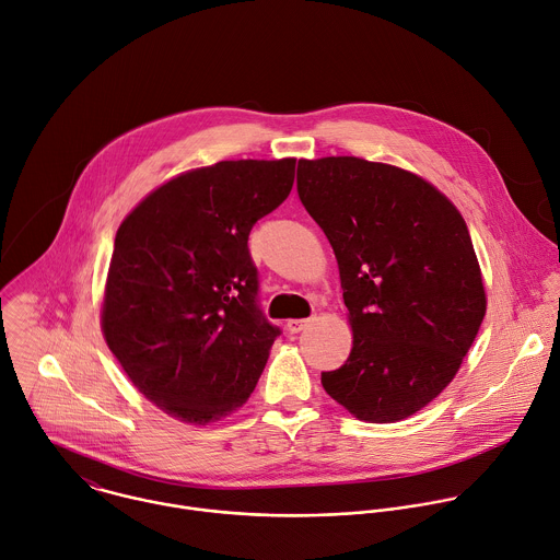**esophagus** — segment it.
I'll use <instances>...</instances> for the list:
<instances>
[{"label":"esophagus","instance_id":"1","mask_svg":"<svg viewBox=\"0 0 560 560\" xmlns=\"http://www.w3.org/2000/svg\"><path fill=\"white\" fill-rule=\"evenodd\" d=\"M307 325H310V320H307V318H290L285 327H288V331H290V334H299V331H303Z\"/></svg>","mask_w":560,"mask_h":560}]
</instances>
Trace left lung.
<instances>
[{"label": "left lung", "mask_w": 560, "mask_h": 560, "mask_svg": "<svg viewBox=\"0 0 560 560\" xmlns=\"http://www.w3.org/2000/svg\"><path fill=\"white\" fill-rule=\"evenodd\" d=\"M296 189L334 248L353 334L323 389L362 422L407 420L451 385L486 316L468 226L429 179L355 155L299 160Z\"/></svg>", "instance_id": "left-lung-1"}]
</instances>
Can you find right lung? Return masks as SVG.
I'll use <instances>...</instances> for the list:
<instances>
[{
	"label": "right lung",
	"mask_w": 560,
	"mask_h": 560,
	"mask_svg": "<svg viewBox=\"0 0 560 560\" xmlns=\"http://www.w3.org/2000/svg\"><path fill=\"white\" fill-rule=\"evenodd\" d=\"M296 158L222 160L144 196L116 231L101 329L162 413L207 427L250 398L279 329L255 305L248 235L290 196Z\"/></svg>",
	"instance_id": "obj_1"
}]
</instances>
